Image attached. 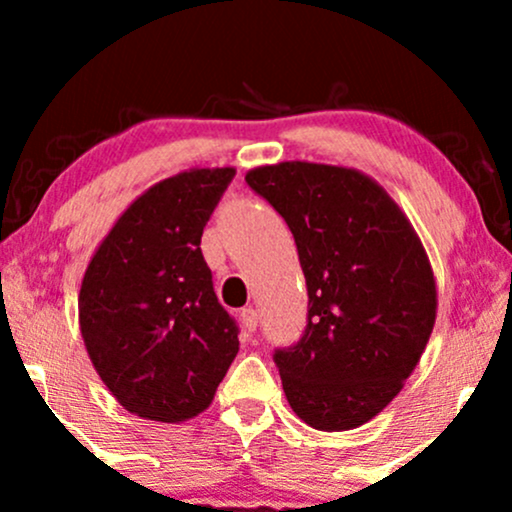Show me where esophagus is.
I'll return each instance as SVG.
<instances>
[{"mask_svg":"<svg viewBox=\"0 0 512 512\" xmlns=\"http://www.w3.org/2000/svg\"><path fill=\"white\" fill-rule=\"evenodd\" d=\"M240 322H243L245 332H255L257 330V310L255 308L240 310Z\"/></svg>","mask_w":512,"mask_h":512,"instance_id":"1","label":"esophagus"}]
</instances>
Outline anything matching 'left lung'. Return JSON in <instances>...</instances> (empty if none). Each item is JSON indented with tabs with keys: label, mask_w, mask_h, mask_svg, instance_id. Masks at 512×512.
Returning a JSON list of instances; mask_svg holds the SVG:
<instances>
[{
	"label": "left lung",
	"mask_w": 512,
	"mask_h": 512,
	"mask_svg": "<svg viewBox=\"0 0 512 512\" xmlns=\"http://www.w3.org/2000/svg\"><path fill=\"white\" fill-rule=\"evenodd\" d=\"M245 180L289 223L308 286L303 339L274 354L291 409L317 431L368 424L402 392L436 325L419 233L356 168L284 161Z\"/></svg>",
	"instance_id": "obj_1"
}]
</instances>
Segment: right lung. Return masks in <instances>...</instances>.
<instances>
[{"label":"right lung","instance_id":"obj_1","mask_svg":"<svg viewBox=\"0 0 512 512\" xmlns=\"http://www.w3.org/2000/svg\"><path fill=\"white\" fill-rule=\"evenodd\" d=\"M236 168H190L142 192L88 262L79 327L88 358L129 414L161 424L195 419L238 354L202 231Z\"/></svg>","mask_w":512,"mask_h":512}]
</instances>
